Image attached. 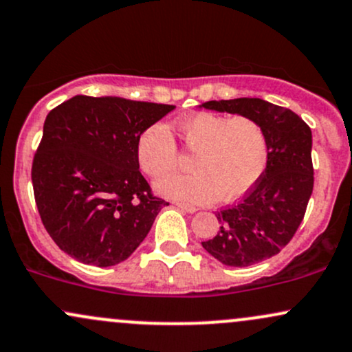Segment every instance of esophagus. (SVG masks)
<instances>
[{"label":"esophagus","mask_w":352,"mask_h":352,"mask_svg":"<svg viewBox=\"0 0 352 352\" xmlns=\"http://www.w3.org/2000/svg\"><path fill=\"white\" fill-rule=\"evenodd\" d=\"M176 206L181 209V211H186L189 214H192V212H196L197 209L195 206H191V204H184V203H176Z\"/></svg>","instance_id":"esophagus-1"}]
</instances>
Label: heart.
<instances>
[{
    "label": "heart",
    "instance_id": "obj_1",
    "mask_svg": "<svg viewBox=\"0 0 352 352\" xmlns=\"http://www.w3.org/2000/svg\"><path fill=\"white\" fill-rule=\"evenodd\" d=\"M184 144L196 156L195 173L163 176L155 188L160 195L184 203L231 201L251 189L267 166V136L263 124L250 116L197 113L177 123ZM136 157L149 176H161L176 164L177 149L164 124H149L140 134Z\"/></svg>",
    "mask_w": 352,
    "mask_h": 352
}]
</instances>
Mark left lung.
<instances>
[{
    "label": "left lung",
    "mask_w": 352,
    "mask_h": 352,
    "mask_svg": "<svg viewBox=\"0 0 352 352\" xmlns=\"http://www.w3.org/2000/svg\"><path fill=\"white\" fill-rule=\"evenodd\" d=\"M201 108L254 118L267 136V166L238 204L216 212L219 231L203 248L226 266L272 258L293 239L314 184L313 134L298 114L259 98L208 101Z\"/></svg>",
    "instance_id": "obj_1"
}]
</instances>
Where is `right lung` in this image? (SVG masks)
<instances>
[{
  "instance_id": "right-lung-1",
  "label": "right lung",
  "mask_w": 352,
  "mask_h": 352,
  "mask_svg": "<svg viewBox=\"0 0 352 352\" xmlns=\"http://www.w3.org/2000/svg\"><path fill=\"white\" fill-rule=\"evenodd\" d=\"M176 106L74 96L51 109L33 160L46 231L76 261L108 267L143 243L161 208L140 171V134Z\"/></svg>"
}]
</instances>
